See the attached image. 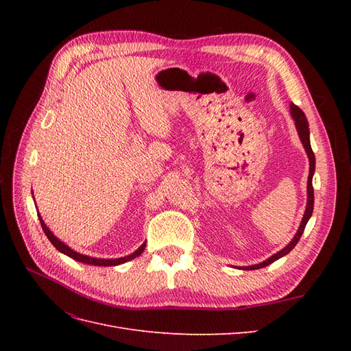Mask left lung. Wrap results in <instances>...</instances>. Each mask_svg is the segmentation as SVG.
Here are the masks:
<instances>
[{"mask_svg": "<svg viewBox=\"0 0 351 351\" xmlns=\"http://www.w3.org/2000/svg\"><path fill=\"white\" fill-rule=\"evenodd\" d=\"M290 112H291V117L294 119V123H295V129H297V133H299V137L300 141L303 143V147L304 151L307 154V158H309V177H307V204H306V210H304V215H303V219H302V224L299 227V230H297L295 236L293 237V240L287 244V246L277 252L275 254H272L271 258H268L267 261H263L262 263H256V265H250V267H243L241 269L247 271V269H261V268H265L268 267V265H271L272 262H275L277 259L285 256L287 253H290L297 243H299L303 231H304V227L307 224V221H309V218L312 217V212H313V186H312V178H313V174H315V154L312 151V146H311V137H309V123H307V119L304 112L297 107V105L291 104L290 105Z\"/></svg>", "mask_w": 351, "mask_h": 351, "instance_id": "8db88e82", "label": "left lung"}]
</instances>
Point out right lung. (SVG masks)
I'll return each instance as SVG.
<instances>
[{"mask_svg":"<svg viewBox=\"0 0 351 351\" xmlns=\"http://www.w3.org/2000/svg\"><path fill=\"white\" fill-rule=\"evenodd\" d=\"M38 217H39V221H40L42 230H44V232L47 234L48 240H49L52 244H54V247H56L58 252L67 254V256H70V258H71V259H74V261L83 262V263H88V265H95V267H115V265H120V263H124V262H127V261H132V259H134V258L139 256V254H142V252L145 250V246H146V243H143L139 249H137L136 252H133L132 254H129V256L119 258V259H99V258H90V256H86V254H82V253L74 252L73 249H70V247L67 246V244H64V243H62L61 240H58L54 234H52L51 230L45 226L44 219L40 218V215H39V214H38Z\"/></svg>","mask_w":351,"mask_h":351,"instance_id":"right-lung-1","label":"right lung"}]
</instances>
